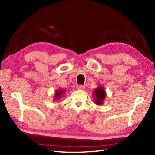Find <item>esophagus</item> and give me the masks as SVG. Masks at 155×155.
<instances>
[{
	"instance_id": "obj_1",
	"label": "esophagus",
	"mask_w": 155,
	"mask_h": 155,
	"mask_svg": "<svg viewBox=\"0 0 155 155\" xmlns=\"http://www.w3.org/2000/svg\"><path fill=\"white\" fill-rule=\"evenodd\" d=\"M76 88H77L78 89L83 90L85 88V86L84 85H77L76 86Z\"/></svg>"
}]
</instances>
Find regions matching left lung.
I'll return each instance as SVG.
<instances>
[{
	"label": "left lung",
	"mask_w": 155,
	"mask_h": 155,
	"mask_svg": "<svg viewBox=\"0 0 155 155\" xmlns=\"http://www.w3.org/2000/svg\"><path fill=\"white\" fill-rule=\"evenodd\" d=\"M107 94L105 90L102 86H99L93 91V97L94 98V102L97 105H101L104 103V101L105 100Z\"/></svg>",
	"instance_id": "1"
}]
</instances>
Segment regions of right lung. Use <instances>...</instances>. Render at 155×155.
<instances>
[{"mask_svg": "<svg viewBox=\"0 0 155 155\" xmlns=\"http://www.w3.org/2000/svg\"><path fill=\"white\" fill-rule=\"evenodd\" d=\"M65 92H66V90H64V89L56 90L55 92H54V101H58V100L60 99V97L63 96Z\"/></svg>", "mask_w": 155, "mask_h": 155, "instance_id": "obj_1", "label": "right lung"}]
</instances>
